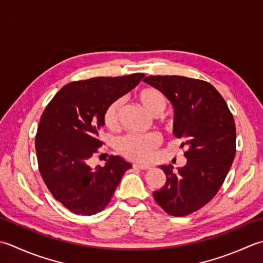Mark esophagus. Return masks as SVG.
<instances>
[{
	"label": "esophagus",
	"instance_id": "34e87169",
	"mask_svg": "<svg viewBox=\"0 0 263 263\" xmlns=\"http://www.w3.org/2000/svg\"><path fill=\"white\" fill-rule=\"evenodd\" d=\"M133 167L139 168V170H149V168H152L149 165H145V164H133Z\"/></svg>",
	"mask_w": 263,
	"mask_h": 263
}]
</instances>
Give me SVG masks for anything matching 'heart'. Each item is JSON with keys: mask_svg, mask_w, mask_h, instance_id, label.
<instances>
[{"mask_svg": "<svg viewBox=\"0 0 263 263\" xmlns=\"http://www.w3.org/2000/svg\"><path fill=\"white\" fill-rule=\"evenodd\" d=\"M137 99L152 116H158L165 110L167 100L162 91L155 87H143L137 93ZM122 99L112 100L104 112V123L107 127L114 128L118 123L122 108ZM159 143L156 135L125 136L117 142V149L123 156L136 162H147L152 158L154 149Z\"/></svg>", "mask_w": 263, "mask_h": 263, "instance_id": "b5f03b06", "label": "heart"}]
</instances>
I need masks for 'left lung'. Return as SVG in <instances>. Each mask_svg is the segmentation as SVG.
<instances>
[{
    "mask_svg": "<svg viewBox=\"0 0 263 263\" xmlns=\"http://www.w3.org/2000/svg\"><path fill=\"white\" fill-rule=\"evenodd\" d=\"M143 82L162 91L174 110L173 136L186 147V165H161L164 186L154 192L156 203L173 217L203 208L222 186L236 154L234 117L217 89L184 76H148Z\"/></svg>",
    "mask_w": 263,
    "mask_h": 263,
    "instance_id": "8db88e82",
    "label": "left lung"
}]
</instances>
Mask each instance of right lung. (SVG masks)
I'll use <instances>...</instances> for the list:
<instances>
[{
    "label": "right lung",
    "instance_id": "obj_1",
    "mask_svg": "<svg viewBox=\"0 0 263 263\" xmlns=\"http://www.w3.org/2000/svg\"><path fill=\"white\" fill-rule=\"evenodd\" d=\"M145 75L95 77L65 85L46 106L35 138L39 170L52 196L81 215H93L110 202L123 174L132 165L109 156L105 166H90L102 146L100 128L112 100L136 87Z\"/></svg>",
    "mask_w": 263,
    "mask_h": 263
}]
</instances>
